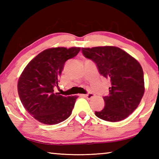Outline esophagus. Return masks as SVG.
Masks as SVG:
<instances>
[{
	"mask_svg": "<svg viewBox=\"0 0 159 159\" xmlns=\"http://www.w3.org/2000/svg\"><path fill=\"white\" fill-rule=\"evenodd\" d=\"M82 97H84V98H87L88 99H92L93 98H94L95 97V95L93 93H89V94H87V95H81Z\"/></svg>",
	"mask_w": 159,
	"mask_h": 159,
	"instance_id": "obj_1",
	"label": "esophagus"
}]
</instances>
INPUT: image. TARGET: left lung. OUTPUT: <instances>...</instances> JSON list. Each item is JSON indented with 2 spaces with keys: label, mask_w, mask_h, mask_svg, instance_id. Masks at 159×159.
I'll use <instances>...</instances> for the list:
<instances>
[{
  "label": "left lung",
  "mask_w": 159,
  "mask_h": 159,
  "mask_svg": "<svg viewBox=\"0 0 159 159\" xmlns=\"http://www.w3.org/2000/svg\"><path fill=\"white\" fill-rule=\"evenodd\" d=\"M85 57L96 63L99 71L111 81L109 93L104 97L105 107L95 115L109 122L128 117L140 103L144 93V73L139 61L116 46L82 48Z\"/></svg>",
  "instance_id": "obj_1"
}]
</instances>
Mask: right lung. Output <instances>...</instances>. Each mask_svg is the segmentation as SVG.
<instances>
[{"label":"right lung","instance_id":"add662e5","mask_svg":"<svg viewBox=\"0 0 159 159\" xmlns=\"http://www.w3.org/2000/svg\"><path fill=\"white\" fill-rule=\"evenodd\" d=\"M80 48H51L36 55L18 79L19 97L35 119L45 125L57 124L71 114L78 96L64 97L54 93L64 63L78 55Z\"/></svg>","mask_w":159,"mask_h":159}]
</instances>
